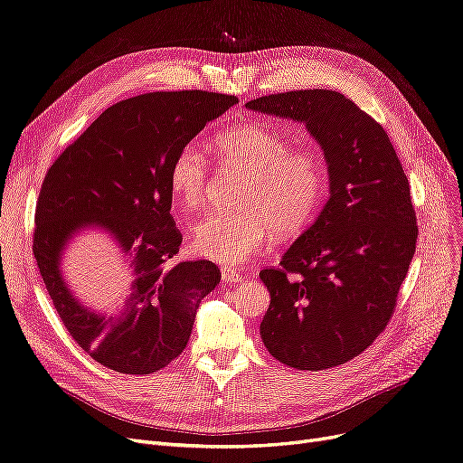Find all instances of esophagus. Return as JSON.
<instances>
[{
  "label": "esophagus",
  "instance_id": "obj_1",
  "mask_svg": "<svg viewBox=\"0 0 463 463\" xmlns=\"http://www.w3.org/2000/svg\"><path fill=\"white\" fill-rule=\"evenodd\" d=\"M221 279H223V284H234V281L242 279V276H240V272L236 269L223 267L221 269Z\"/></svg>",
  "mask_w": 463,
  "mask_h": 463
}]
</instances>
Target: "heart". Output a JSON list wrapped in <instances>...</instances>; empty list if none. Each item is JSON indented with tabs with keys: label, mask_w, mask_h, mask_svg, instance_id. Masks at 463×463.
<instances>
[{
	"label": "heart",
	"mask_w": 463,
	"mask_h": 463,
	"mask_svg": "<svg viewBox=\"0 0 463 463\" xmlns=\"http://www.w3.org/2000/svg\"><path fill=\"white\" fill-rule=\"evenodd\" d=\"M215 165L244 177L231 213H210L193 229L194 253L223 265H242L272 234L295 238L316 219L329 193V163L317 146L293 139L259 123H244L215 139ZM213 179L208 153L194 139L177 147L168 166V185L179 204H204Z\"/></svg>",
	"instance_id": "b5f03b06"
}]
</instances>
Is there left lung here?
Masks as SVG:
<instances>
[{
    "label": "left lung",
    "instance_id": "obj_1",
    "mask_svg": "<svg viewBox=\"0 0 463 463\" xmlns=\"http://www.w3.org/2000/svg\"><path fill=\"white\" fill-rule=\"evenodd\" d=\"M246 108L305 123L324 149L331 196L314 223L260 270L269 352L298 371L343 365L386 329L416 250L409 179L386 130L336 90L269 94Z\"/></svg>",
    "mask_w": 463,
    "mask_h": 463
}]
</instances>
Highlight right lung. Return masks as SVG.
Segmentation results:
<instances>
[{
    "instance_id": "add662e5",
    "label": "right lung",
    "mask_w": 463,
    "mask_h": 463,
    "mask_svg": "<svg viewBox=\"0 0 463 463\" xmlns=\"http://www.w3.org/2000/svg\"><path fill=\"white\" fill-rule=\"evenodd\" d=\"M238 102L208 90L149 92L117 102L47 170L35 204L33 257L77 346L123 374L165 369L189 343L196 308L221 279L212 260L172 263L182 246L168 166L177 147ZM102 224L131 257L133 293L120 317L76 305L57 270L71 234Z\"/></svg>"
}]
</instances>
